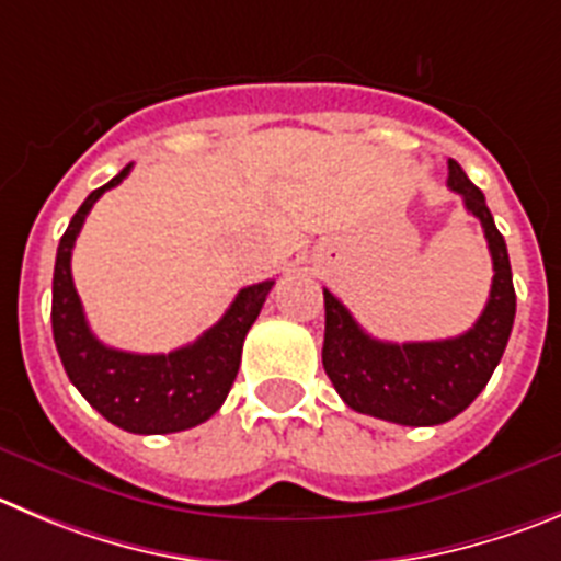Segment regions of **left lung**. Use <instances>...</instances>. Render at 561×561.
Returning <instances> with one entry per match:
<instances>
[{
    "label": "left lung",
    "instance_id": "8db88e82",
    "mask_svg": "<svg viewBox=\"0 0 561 561\" xmlns=\"http://www.w3.org/2000/svg\"><path fill=\"white\" fill-rule=\"evenodd\" d=\"M448 187L481 221L495 271L490 298L468 332L428 343H385L363 332L352 312L323 290V370L334 390L352 410L401 426H437L468 410L504 357L515 323L510 254L484 193L457 160H448Z\"/></svg>",
    "mask_w": 561,
    "mask_h": 561
}]
</instances>
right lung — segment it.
I'll list each match as a JSON object with an SVG mask.
<instances>
[{
    "label": "right lung",
    "instance_id": "obj_1",
    "mask_svg": "<svg viewBox=\"0 0 561 561\" xmlns=\"http://www.w3.org/2000/svg\"><path fill=\"white\" fill-rule=\"evenodd\" d=\"M129 169L133 165L96 187L62 232L51 279V334L71 385L113 426L133 434L185 432L216 415L227 401L240 368L243 340L274 282L243 287L216 327L176 352L133 354L104 345L82 312L71 279V249L96 198L118 185Z\"/></svg>",
    "mask_w": 561,
    "mask_h": 561
}]
</instances>
